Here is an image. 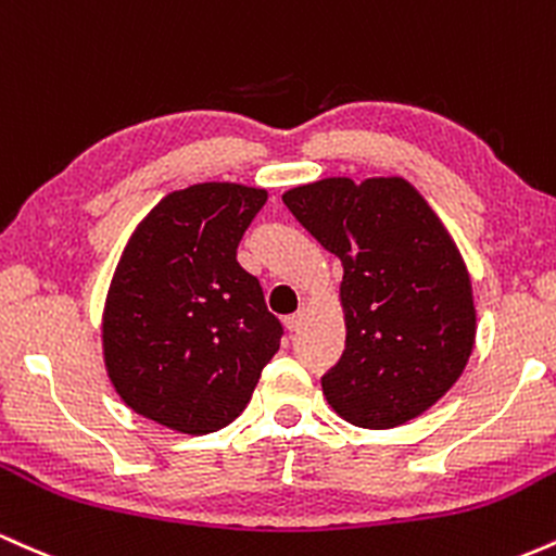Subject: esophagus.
<instances>
[{
    "label": "esophagus",
    "instance_id": "obj_1",
    "mask_svg": "<svg viewBox=\"0 0 556 556\" xmlns=\"http://www.w3.org/2000/svg\"><path fill=\"white\" fill-rule=\"evenodd\" d=\"M304 320H307V309L302 307V309H296L294 315L286 317V328H289V330H299V328L304 326Z\"/></svg>",
    "mask_w": 556,
    "mask_h": 556
}]
</instances>
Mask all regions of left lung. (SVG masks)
<instances>
[{"instance_id":"left-lung-1","label":"left lung","mask_w":556,"mask_h":556,"mask_svg":"<svg viewBox=\"0 0 556 556\" xmlns=\"http://www.w3.org/2000/svg\"><path fill=\"white\" fill-rule=\"evenodd\" d=\"M286 207L344 265L346 349L323 394L346 422L396 428L433 407L476 344L470 273L409 180L323 178L283 194Z\"/></svg>"}]
</instances>
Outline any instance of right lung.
Masks as SVG:
<instances>
[{
	"label": "right lung",
	"instance_id": "1",
	"mask_svg": "<svg viewBox=\"0 0 556 556\" xmlns=\"http://www.w3.org/2000/svg\"><path fill=\"white\" fill-rule=\"evenodd\" d=\"M265 202V189L194 184L160 199L130 233L104 302L102 352L134 413L189 435L244 413L283 336L236 260Z\"/></svg>",
	"mask_w": 556,
	"mask_h": 556
}]
</instances>
